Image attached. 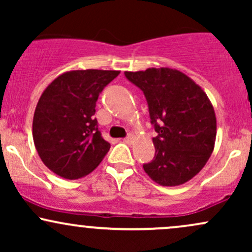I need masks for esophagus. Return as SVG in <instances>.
<instances>
[{
	"label": "esophagus",
	"mask_w": 252,
	"mask_h": 252,
	"mask_svg": "<svg viewBox=\"0 0 252 252\" xmlns=\"http://www.w3.org/2000/svg\"><path fill=\"white\" fill-rule=\"evenodd\" d=\"M123 141H124V142H126V143H128V144L132 143V142H134V141H135V137H134V135H129L128 137H126V138H124Z\"/></svg>",
	"instance_id": "1"
}]
</instances>
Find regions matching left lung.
<instances>
[{
    "label": "left lung",
    "instance_id": "obj_1",
    "mask_svg": "<svg viewBox=\"0 0 252 252\" xmlns=\"http://www.w3.org/2000/svg\"><path fill=\"white\" fill-rule=\"evenodd\" d=\"M143 91L158 136L155 158L144 172L161 186H179L194 178L215 149L217 118L204 90L189 76L169 67L126 71Z\"/></svg>",
    "mask_w": 252,
    "mask_h": 252
}]
</instances>
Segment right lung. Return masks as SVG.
Listing matches in <instances>:
<instances>
[{"label": "right lung", "mask_w": 252, "mask_h": 252, "mask_svg": "<svg viewBox=\"0 0 252 252\" xmlns=\"http://www.w3.org/2000/svg\"><path fill=\"white\" fill-rule=\"evenodd\" d=\"M120 71L63 72L43 90L33 117V140L40 158L54 174L76 180L90 174L110 143L94 118L100 92Z\"/></svg>", "instance_id": "add662e5"}]
</instances>
